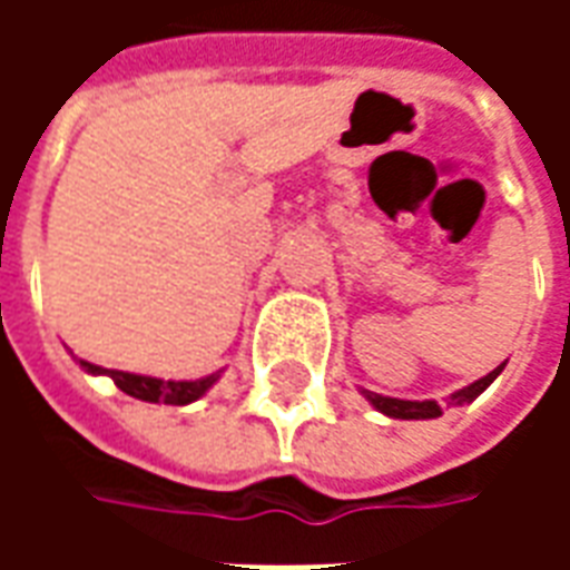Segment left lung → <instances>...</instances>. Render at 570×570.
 <instances>
[{
    "mask_svg": "<svg viewBox=\"0 0 570 570\" xmlns=\"http://www.w3.org/2000/svg\"><path fill=\"white\" fill-rule=\"evenodd\" d=\"M503 363L498 366V370H491L485 379H479V382H473L470 387H464V391H458V394H452V403L454 406H464V403H470V400H476L485 387H489L498 375H501ZM366 394V400H370L372 406L379 409V412H384V415H391V419H403V421H419V419H440L442 409L436 400H396V396H382V394H372V391H363Z\"/></svg>",
    "mask_w": 570,
    "mask_h": 570,
    "instance_id": "1",
    "label": "left lung"
}]
</instances>
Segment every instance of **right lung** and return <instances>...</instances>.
<instances>
[{
    "label": "right lung",
    "instance_id": "right-lung-1",
    "mask_svg": "<svg viewBox=\"0 0 570 570\" xmlns=\"http://www.w3.org/2000/svg\"><path fill=\"white\" fill-rule=\"evenodd\" d=\"M79 363L81 370L94 372V375H109L118 391H125L128 396H137V400H146V403H167V406H186L191 400L207 394L210 384L216 382V375H207V379H198V382H161V379L134 375V372L104 370V366H94L88 360H79Z\"/></svg>",
    "mask_w": 570,
    "mask_h": 570
}]
</instances>
